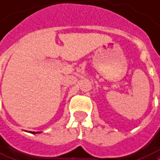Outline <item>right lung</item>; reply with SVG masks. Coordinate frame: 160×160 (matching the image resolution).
I'll list each match as a JSON object with an SVG mask.
<instances>
[{"label":"right lung","instance_id":"add662e5","mask_svg":"<svg viewBox=\"0 0 160 160\" xmlns=\"http://www.w3.org/2000/svg\"><path fill=\"white\" fill-rule=\"evenodd\" d=\"M31 132L32 134H36V133H40V132Z\"/></svg>","mask_w":160,"mask_h":160}]
</instances>
